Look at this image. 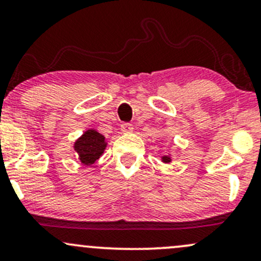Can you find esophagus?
I'll return each mask as SVG.
<instances>
[{
  "label": "esophagus",
  "mask_w": 261,
  "mask_h": 261,
  "mask_svg": "<svg viewBox=\"0 0 261 261\" xmlns=\"http://www.w3.org/2000/svg\"><path fill=\"white\" fill-rule=\"evenodd\" d=\"M133 130H134V126H133V124H128V122H124V124L121 125V131L124 134H130V133H133Z\"/></svg>",
  "instance_id": "esophagus-1"
}]
</instances>
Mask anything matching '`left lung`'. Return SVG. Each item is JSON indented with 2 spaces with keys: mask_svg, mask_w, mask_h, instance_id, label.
<instances>
[{
  "mask_svg": "<svg viewBox=\"0 0 261 261\" xmlns=\"http://www.w3.org/2000/svg\"><path fill=\"white\" fill-rule=\"evenodd\" d=\"M162 162L166 164H169L172 162V155L170 154H166V155H162Z\"/></svg>",
  "mask_w": 261,
  "mask_h": 261,
  "instance_id": "left-lung-1",
  "label": "left lung"
}]
</instances>
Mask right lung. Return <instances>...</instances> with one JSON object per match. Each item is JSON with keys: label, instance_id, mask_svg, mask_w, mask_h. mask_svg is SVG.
<instances>
[{"label": "right lung", "instance_id": "obj_1", "mask_svg": "<svg viewBox=\"0 0 261 261\" xmlns=\"http://www.w3.org/2000/svg\"><path fill=\"white\" fill-rule=\"evenodd\" d=\"M108 142L103 135L94 128H88L82 136L74 141L73 148L79 154V160L83 166H91L106 151Z\"/></svg>", "mask_w": 261, "mask_h": 261}]
</instances>
